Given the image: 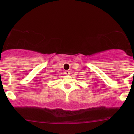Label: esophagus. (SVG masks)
Returning <instances> with one entry per match:
<instances>
[{"label": "esophagus", "mask_w": 134, "mask_h": 134, "mask_svg": "<svg viewBox=\"0 0 134 134\" xmlns=\"http://www.w3.org/2000/svg\"><path fill=\"white\" fill-rule=\"evenodd\" d=\"M69 74H70V72H69V70H66V71H65V74L69 75Z\"/></svg>", "instance_id": "esophagus-1"}]
</instances>
